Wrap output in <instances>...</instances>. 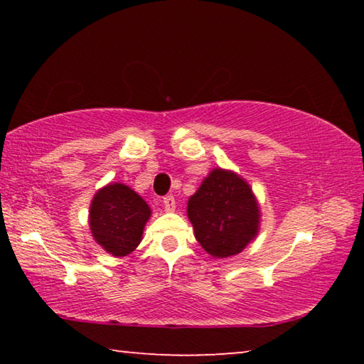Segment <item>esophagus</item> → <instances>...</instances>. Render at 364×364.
Here are the masks:
<instances>
[{"mask_svg":"<svg viewBox=\"0 0 364 364\" xmlns=\"http://www.w3.org/2000/svg\"><path fill=\"white\" fill-rule=\"evenodd\" d=\"M164 207L165 212H173L175 210V197L173 196H165L164 197Z\"/></svg>","mask_w":364,"mask_h":364,"instance_id":"esophagus-1","label":"esophagus"}]
</instances>
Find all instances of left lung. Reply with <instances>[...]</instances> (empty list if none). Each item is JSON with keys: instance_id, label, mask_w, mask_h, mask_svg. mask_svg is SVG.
Instances as JSON below:
<instances>
[{"instance_id": "1", "label": "left lung", "mask_w": 364, "mask_h": 364, "mask_svg": "<svg viewBox=\"0 0 364 364\" xmlns=\"http://www.w3.org/2000/svg\"><path fill=\"white\" fill-rule=\"evenodd\" d=\"M260 217L250 184L232 170L213 168L188 200L194 236L215 258L241 254L260 231Z\"/></svg>"}]
</instances>
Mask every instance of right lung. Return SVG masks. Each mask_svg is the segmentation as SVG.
I'll use <instances>...</instances> for the list:
<instances>
[{
  "mask_svg": "<svg viewBox=\"0 0 364 364\" xmlns=\"http://www.w3.org/2000/svg\"><path fill=\"white\" fill-rule=\"evenodd\" d=\"M151 213L147 202L132 188L109 183L91 200L88 223L95 241L119 258L138 247Z\"/></svg>",
  "mask_w": 364,
  "mask_h": 364,
  "instance_id": "obj_1",
  "label": "right lung"
}]
</instances>
